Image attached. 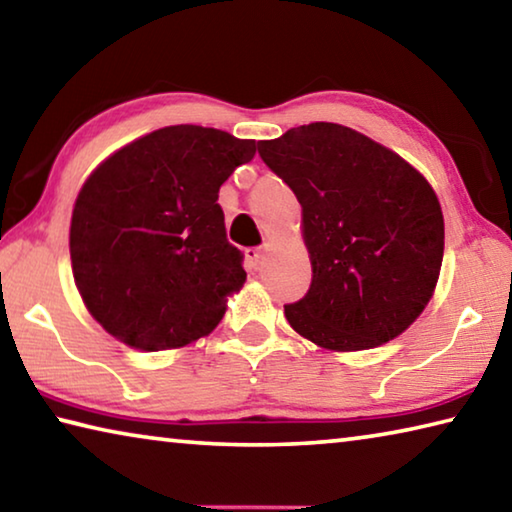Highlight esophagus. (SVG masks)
<instances>
[{
  "instance_id": "esophagus-1",
  "label": "esophagus",
  "mask_w": 512,
  "mask_h": 512,
  "mask_svg": "<svg viewBox=\"0 0 512 512\" xmlns=\"http://www.w3.org/2000/svg\"><path fill=\"white\" fill-rule=\"evenodd\" d=\"M246 257H248V262H250V266H253V268H257L259 264H262V259H264V248H262V246H255V248H246Z\"/></svg>"
}]
</instances>
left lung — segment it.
Returning <instances> with one entry per match:
<instances>
[{"label": "left lung", "instance_id": "1", "mask_svg": "<svg viewBox=\"0 0 512 512\" xmlns=\"http://www.w3.org/2000/svg\"><path fill=\"white\" fill-rule=\"evenodd\" d=\"M259 158L302 205L311 257L291 327L327 350L400 336L436 289L445 221L431 185L400 155L341 124L316 121L257 142Z\"/></svg>", "mask_w": 512, "mask_h": 512}]
</instances>
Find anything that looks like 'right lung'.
Listing matches in <instances>:
<instances>
[{
    "mask_svg": "<svg viewBox=\"0 0 512 512\" xmlns=\"http://www.w3.org/2000/svg\"><path fill=\"white\" fill-rule=\"evenodd\" d=\"M255 140L203 126L153 131L101 164L76 198L69 255L85 307L137 350L210 334L246 282L225 237L219 189Z\"/></svg>",
    "mask_w": 512,
    "mask_h": 512,
    "instance_id": "add662e5",
    "label": "right lung"
}]
</instances>
